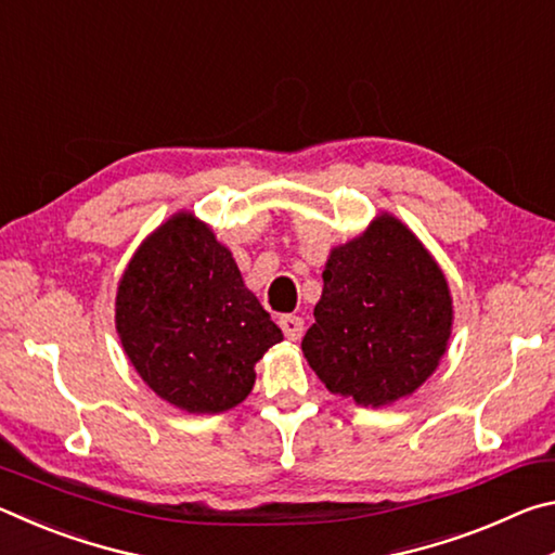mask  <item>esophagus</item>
Wrapping results in <instances>:
<instances>
[{
	"label": "esophagus",
	"instance_id": "esophagus-1",
	"mask_svg": "<svg viewBox=\"0 0 555 555\" xmlns=\"http://www.w3.org/2000/svg\"><path fill=\"white\" fill-rule=\"evenodd\" d=\"M279 327L284 331L288 340H300V335H304V321L298 315H281Z\"/></svg>",
	"mask_w": 555,
	"mask_h": 555
}]
</instances>
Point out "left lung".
Masks as SVG:
<instances>
[{"mask_svg":"<svg viewBox=\"0 0 555 555\" xmlns=\"http://www.w3.org/2000/svg\"><path fill=\"white\" fill-rule=\"evenodd\" d=\"M453 313L448 279L426 244L379 212L327 255L300 350L327 391L379 409L411 397L438 370Z\"/></svg>","mask_w":555,"mask_h":555,"instance_id":"1","label":"left lung"}]
</instances>
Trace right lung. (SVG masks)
Returning <instances> with one entry per match:
<instances>
[{
	"mask_svg": "<svg viewBox=\"0 0 555 555\" xmlns=\"http://www.w3.org/2000/svg\"><path fill=\"white\" fill-rule=\"evenodd\" d=\"M117 335L156 397L222 413L249 397L255 364L284 335L244 286L208 222L178 210L139 244L117 284Z\"/></svg>",
	"mask_w": 555,
	"mask_h": 555,
	"instance_id": "1",
	"label": "right lung"
}]
</instances>
